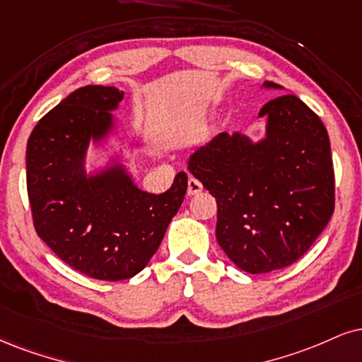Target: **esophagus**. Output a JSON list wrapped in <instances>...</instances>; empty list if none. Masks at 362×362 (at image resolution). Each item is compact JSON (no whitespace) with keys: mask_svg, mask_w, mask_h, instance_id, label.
Returning a JSON list of instances; mask_svg holds the SVG:
<instances>
[{"mask_svg":"<svg viewBox=\"0 0 362 362\" xmlns=\"http://www.w3.org/2000/svg\"><path fill=\"white\" fill-rule=\"evenodd\" d=\"M202 192V184L197 180V178L190 177L189 178V184H187V194L189 195H197Z\"/></svg>","mask_w":362,"mask_h":362,"instance_id":"1","label":"esophagus"}]
</instances>
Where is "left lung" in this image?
Returning <instances> with one entry per match:
<instances>
[{
	"instance_id": "left-lung-1",
	"label": "left lung",
	"mask_w": 362,
	"mask_h": 362,
	"mask_svg": "<svg viewBox=\"0 0 362 362\" xmlns=\"http://www.w3.org/2000/svg\"><path fill=\"white\" fill-rule=\"evenodd\" d=\"M263 116L259 141L221 133L189 158V172L216 197L217 243L251 275L302 258L334 212L332 156L320 117L291 94L264 104Z\"/></svg>"
}]
</instances>
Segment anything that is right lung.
Instances as JSON below:
<instances>
[{
    "label": "right lung",
    "instance_id": "obj_1",
    "mask_svg": "<svg viewBox=\"0 0 362 362\" xmlns=\"http://www.w3.org/2000/svg\"><path fill=\"white\" fill-rule=\"evenodd\" d=\"M123 98L117 87H81L38 121L27 145L35 230L69 267L106 281L146 267L187 192L185 172L158 195L138 189L117 158L86 172L87 148L115 132L111 111Z\"/></svg>",
    "mask_w": 362,
    "mask_h": 362
}]
</instances>
